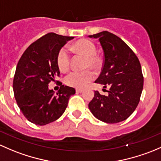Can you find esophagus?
I'll return each instance as SVG.
<instances>
[{"label":"esophagus","instance_id":"34e87169","mask_svg":"<svg viewBox=\"0 0 161 161\" xmlns=\"http://www.w3.org/2000/svg\"><path fill=\"white\" fill-rule=\"evenodd\" d=\"M84 91V89H82V88H77L76 89V92L77 93H82Z\"/></svg>","mask_w":161,"mask_h":161}]
</instances>
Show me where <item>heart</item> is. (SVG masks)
<instances>
[{
  "label": "heart",
  "instance_id": "b5f03b06",
  "mask_svg": "<svg viewBox=\"0 0 161 161\" xmlns=\"http://www.w3.org/2000/svg\"><path fill=\"white\" fill-rule=\"evenodd\" d=\"M72 48L80 55L86 57L85 68L97 69L99 66V59L95 55L96 46L92 40L82 39L76 42ZM70 56L67 48L63 47L57 55V65L61 71H67L69 67ZM94 77V73L90 69L84 71H72L65 77V83L70 87H84Z\"/></svg>",
  "mask_w": 161,
  "mask_h": 161
}]
</instances>
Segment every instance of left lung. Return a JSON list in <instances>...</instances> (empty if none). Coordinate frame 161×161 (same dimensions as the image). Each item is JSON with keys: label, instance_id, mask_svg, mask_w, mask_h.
<instances>
[{"label": "left lung", "instance_id": "1", "mask_svg": "<svg viewBox=\"0 0 161 161\" xmlns=\"http://www.w3.org/2000/svg\"><path fill=\"white\" fill-rule=\"evenodd\" d=\"M88 37L98 39L104 52L102 70L94 83L109 87L106 96L94 92L89 109L106 123L122 122L132 115L140 102L143 87L140 61L124 41L109 31Z\"/></svg>", "mask_w": 161, "mask_h": 161}]
</instances>
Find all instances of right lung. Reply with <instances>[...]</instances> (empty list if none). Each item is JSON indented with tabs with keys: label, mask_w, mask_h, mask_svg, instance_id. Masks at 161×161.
I'll list each match as a JSON object with an SVG mask.
<instances>
[{
	"label": "right lung",
	"mask_w": 161,
	"mask_h": 161,
	"mask_svg": "<svg viewBox=\"0 0 161 161\" xmlns=\"http://www.w3.org/2000/svg\"><path fill=\"white\" fill-rule=\"evenodd\" d=\"M72 36L48 33L27 48L20 58L13 80V91L18 106L32 123L45 125L57 120L64 114L69 97L75 89L62 85L55 94L49 83L60 72L57 55Z\"/></svg>",
	"instance_id": "add662e5"
}]
</instances>
